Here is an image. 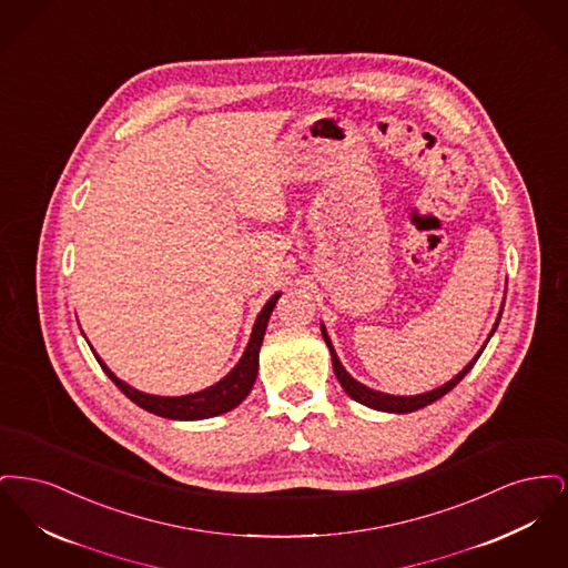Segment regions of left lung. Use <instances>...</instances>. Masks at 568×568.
<instances>
[{
    "mask_svg": "<svg viewBox=\"0 0 568 568\" xmlns=\"http://www.w3.org/2000/svg\"><path fill=\"white\" fill-rule=\"evenodd\" d=\"M503 308H505V302H503V306H500V313H498V320H496V324L491 327V332H489V336H487V341L491 338V334L496 332V327H498V322H500V315H503ZM322 334H324L325 345H327V349L332 353V366H334V375L338 378V383L343 385V389L352 396L355 403H359V405L371 406V408H375V410H385V413H410V410H417V408H424V406L433 405L434 400H438V398H443L447 392H452L456 385H458L462 378L466 377V373L475 366V362L479 359V355L484 353L486 349V345L481 347V352L477 353L468 364H466V368L458 373L456 377L452 378V381H447L445 385H440V387H436L433 392H426V394H417V396H392V394H383V392H377V389H371V387H366V385H362L359 381H355V378L343 368V364H341V359H338V355L334 352V347H332V341H329V336H327V332H325V325L322 324Z\"/></svg>",
    "mask_w": 568,
    "mask_h": 568,
    "instance_id": "left-lung-1",
    "label": "left lung"
}]
</instances>
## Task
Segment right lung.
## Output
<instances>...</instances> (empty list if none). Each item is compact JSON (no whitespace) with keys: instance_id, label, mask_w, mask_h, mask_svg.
Masks as SVG:
<instances>
[{"instance_id":"1","label":"right lung","mask_w":568,"mask_h":568,"mask_svg":"<svg viewBox=\"0 0 568 568\" xmlns=\"http://www.w3.org/2000/svg\"><path fill=\"white\" fill-rule=\"evenodd\" d=\"M278 297H281V292L274 294L264 304V308L260 311L255 325H253V332H251V338H248V345L244 349L243 357L239 359V364L219 383L202 389V392H195V394L172 396L170 398V396H153V394L138 392L134 387H130L125 381L114 377V373H110L109 366L100 359L98 353L93 352V355L100 362L102 371L109 375L110 381L140 408H144L153 415L165 417V419H183V422H187V419H209V417H215V415L232 410L234 406L241 405L244 398L248 396V392L255 383V377H257L260 347H262V341H264V334H266V325H268L272 308H274Z\"/></svg>"}]
</instances>
